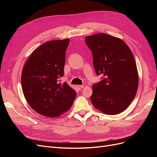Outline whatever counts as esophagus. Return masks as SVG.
Masks as SVG:
<instances>
[{
	"label": "esophagus",
	"instance_id": "1",
	"mask_svg": "<svg viewBox=\"0 0 157 157\" xmlns=\"http://www.w3.org/2000/svg\"><path fill=\"white\" fill-rule=\"evenodd\" d=\"M84 85H78V86H77L79 90H81V89H82L83 88H84Z\"/></svg>",
	"mask_w": 157,
	"mask_h": 157
}]
</instances>
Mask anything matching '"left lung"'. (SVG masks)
<instances>
[{
    "mask_svg": "<svg viewBox=\"0 0 157 157\" xmlns=\"http://www.w3.org/2000/svg\"><path fill=\"white\" fill-rule=\"evenodd\" d=\"M85 41L92 52L96 74L103 76L92 86L93 106L106 115L119 114L134 100L138 88L134 55L122 40L105 33L88 36Z\"/></svg>",
    "mask_w": 157,
    "mask_h": 157,
    "instance_id": "left-lung-1",
    "label": "left lung"
}]
</instances>
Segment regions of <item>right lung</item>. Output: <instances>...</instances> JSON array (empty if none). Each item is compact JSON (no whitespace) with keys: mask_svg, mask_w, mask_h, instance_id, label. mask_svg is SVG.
<instances>
[{"mask_svg":"<svg viewBox=\"0 0 157 157\" xmlns=\"http://www.w3.org/2000/svg\"><path fill=\"white\" fill-rule=\"evenodd\" d=\"M69 40L45 42L33 52L23 68V95L30 107L42 116L63 115L69 110L77 96L67 82H59L64 73L65 51Z\"/></svg>","mask_w":157,"mask_h":157,"instance_id":"add662e5","label":"right lung"}]
</instances>
